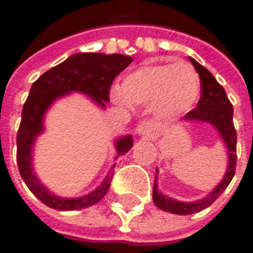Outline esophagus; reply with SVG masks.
<instances>
[{
  "mask_svg": "<svg viewBox=\"0 0 253 253\" xmlns=\"http://www.w3.org/2000/svg\"><path fill=\"white\" fill-rule=\"evenodd\" d=\"M156 131V126H155V124H152L149 121H143L141 122L138 126H136V133L138 135H152V133H155Z\"/></svg>",
  "mask_w": 253,
  "mask_h": 253,
  "instance_id": "esophagus-1",
  "label": "esophagus"
}]
</instances>
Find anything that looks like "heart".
<instances>
[{"instance_id": "obj_1", "label": "heart", "mask_w": 253, "mask_h": 253, "mask_svg": "<svg viewBox=\"0 0 253 253\" xmlns=\"http://www.w3.org/2000/svg\"><path fill=\"white\" fill-rule=\"evenodd\" d=\"M199 97V74L186 62L142 64L125 76L121 90H111L115 104L152 105L153 112L161 118H174L190 111Z\"/></svg>"}]
</instances>
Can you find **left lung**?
<instances>
[{
	"label": "left lung",
	"instance_id": "1",
	"mask_svg": "<svg viewBox=\"0 0 253 253\" xmlns=\"http://www.w3.org/2000/svg\"><path fill=\"white\" fill-rule=\"evenodd\" d=\"M189 59L191 64L194 66L196 72L199 73L200 84H201V97L197 102V107L187 112L183 120L184 121L209 122L218 131L221 138L224 139L227 149H228V168H227L222 181L210 193L207 197H204L203 200H197V201H191V203L177 201V200L162 194L158 190V184L155 180L153 203L156 204V207H159L163 211L171 212V214H179V215L199 212L201 210L211 206L224 193V190L228 187V184L235 174V168H237V131L234 126V121H232V115H234L232 104L229 102L227 92L222 88V85L215 80V77L210 73L204 66L196 62L193 57H189ZM156 177H158V170H156Z\"/></svg>",
	"mask_w": 253,
	"mask_h": 253
}]
</instances>
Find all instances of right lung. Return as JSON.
<instances>
[{
  "mask_svg": "<svg viewBox=\"0 0 253 253\" xmlns=\"http://www.w3.org/2000/svg\"><path fill=\"white\" fill-rule=\"evenodd\" d=\"M132 63L131 56L104 53H76L43 73L31 87L22 108V120L16 135V162L21 177L47 207L59 211H73L94 206L107 194L112 180L108 173L101 184L90 194L79 199L59 197L44 187L34 173L32 149L38 135L43 132V117L57 98L70 92H83L101 108L110 101V88L114 79ZM133 145L131 135L115 141L117 156L125 155Z\"/></svg>",
  "mask_w": 253,
  "mask_h": 253,
  "instance_id": "add662e5",
  "label": "right lung"
}]
</instances>
